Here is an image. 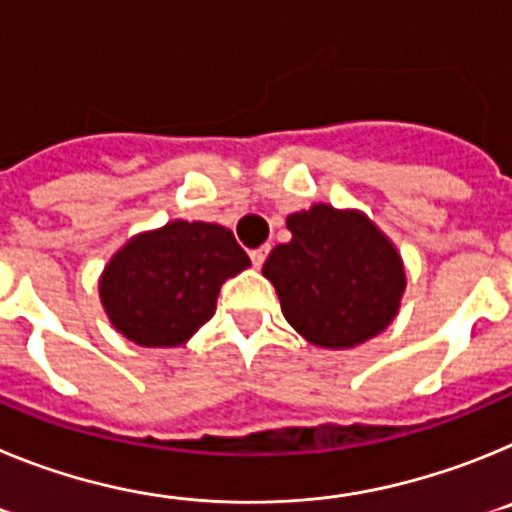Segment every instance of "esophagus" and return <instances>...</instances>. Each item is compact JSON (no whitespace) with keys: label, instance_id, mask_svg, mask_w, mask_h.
Here are the masks:
<instances>
[{"label":"esophagus","instance_id":"obj_1","mask_svg":"<svg viewBox=\"0 0 512 512\" xmlns=\"http://www.w3.org/2000/svg\"><path fill=\"white\" fill-rule=\"evenodd\" d=\"M266 256H269V246L253 248V251H251V261H253V266H256V269H259V266L264 264V261H266Z\"/></svg>","mask_w":512,"mask_h":512}]
</instances>
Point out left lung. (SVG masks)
I'll list each match as a JSON object with an SVG mask.
<instances>
[{"instance_id":"8db88e82","label":"left lung","mask_w":512,"mask_h":512,"mask_svg":"<svg viewBox=\"0 0 512 512\" xmlns=\"http://www.w3.org/2000/svg\"><path fill=\"white\" fill-rule=\"evenodd\" d=\"M292 241L264 264L287 323L323 348H354L395 320L405 266L395 243L356 210L312 205L287 217Z\"/></svg>"}]
</instances>
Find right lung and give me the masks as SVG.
Here are the masks:
<instances>
[{"instance_id":"add662e5","label":"right lung","mask_w":512,"mask_h":512,"mask_svg":"<svg viewBox=\"0 0 512 512\" xmlns=\"http://www.w3.org/2000/svg\"><path fill=\"white\" fill-rule=\"evenodd\" d=\"M251 266L233 233L174 220L130 238L104 266L99 300L115 330L148 348L182 346L215 315L225 279Z\"/></svg>"}]
</instances>
